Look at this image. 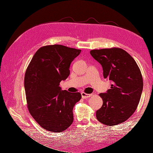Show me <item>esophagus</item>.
I'll return each instance as SVG.
<instances>
[{
	"instance_id": "34e87169",
	"label": "esophagus",
	"mask_w": 153,
	"mask_h": 153,
	"mask_svg": "<svg viewBox=\"0 0 153 153\" xmlns=\"http://www.w3.org/2000/svg\"><path fill=\"white\" fill-rule=\"evenodd\" d=\"M81 94H82V97L83 99H86V98H89V97L91 96V94H86V93H85V92H82Z\"/></svg>"
}]
</instances>
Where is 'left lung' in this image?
<instances>
[{
  "label": "left lung",
  "instance_id": "8db88e82",
  "mask_svg": "<svg viewBox=\"0 0 153 153\" xmlns=\"http://www.w3.org/2000/svg\"><path fill=\"white\" fill-rule=\"evenodd\" d=\"M92 57L102 66L103 77L109 80L110 89L100 93L103 105L96 118L108 126L122 123L131 116L139 103L143 79L135 60L119 48L92 50Z\"/></svg>",
  "mask_w": 153,
  "mask_h": 153
}]
</instances>
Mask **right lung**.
I'll return each mask as SVG.
<instances>
[{"label": "right lung", "mask_w": 153, "mask_h": 153, "mask_svg": "<svg viewBox=\"0 0 153 153\" xmlns=\"http://www.w3.org/2000/svg\"><path fill=\"white\" fill-rule=\"evenodd\" d=\"M80 52L63 45L45 46L36 52L27 69L24 87L29 111L48 131L62 132L73 121V108L81 94L62 91L59 85L69 75L70 64Z\"/></svg>", "instance_id": "add662e5"}]
</instances>
